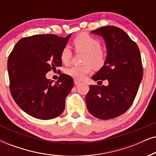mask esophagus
<instances>
[{
	"mask_svg": "<svg viewBox=\"0 0 156 156\" xmlns=\"http://www.w3.org/2000/svg\"><path fill=\"white\" fill-rule=\"evenodd\" d=\"M74 83L76 85H78V84L80 83V80H77V79H74Z\"/></svg>",
	"mask_w": 156,
	"mask_h": 156,
	"instance_id": "1",
	"label": "esophagus"
}]
</instances>
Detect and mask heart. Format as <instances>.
Wrapping results in <instances>:
<instances>
[{
    "mask_svg": "<svg viewBox=\"0 0 156 156\" xmlns=\"http://www.w3.org/2000/svg\"><path fill=\"white\" fill-rule=\"evenodd\" d=\"M76 52H85L82 66H73L66 70V73L77 80H82L90 73L93 66L100 68L105 64L106 53L101 48V43L98 39L86 33H81L73 40ZM73 51L68 45H66L60 52V59L62 63L68 65L72 60Z\"/></svg>",
    "mask_w": 156,
    "mask_h": 156,
    "instance_id": "obj_1",
    "label": "heart"
}]
</instances>
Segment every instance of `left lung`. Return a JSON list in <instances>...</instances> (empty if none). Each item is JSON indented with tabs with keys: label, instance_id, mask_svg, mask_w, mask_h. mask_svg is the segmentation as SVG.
<instances>
[{
	"label": "left lung",
	"instance_id": "8db88e82",
	"mask_svg": "<svg viewBox=\"0 0 156 156\" xmlns=\"http://www.w3.org/2000/svg\"><path fill=\"white\" fill-rule=\"evenodd\" d=\"M106 41L107 58L92 78L108 86L90 85L86 97L88 110L101 119H110L125 113L132 106L143 76L140 52L125 31L106 26L92 31ZM100 85V84H98Z\"/></svg>",
	"mask_w": 156,
	"mask_h": 156
}]
</instances>
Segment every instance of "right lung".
<instances>
[{"label": "right lung", "instance_id": "1", "mask_svg": "<svg viewBox=\"0 0 156 156\" xmlns=\"http://www.w3.org/2000/svg\"><path fill=\"white\" fill-rule=\"evenodd\" d=\"M67 37L39 34L16 43L8 59L9 87L19 107L31 117L47 120L63 112L66 98L73 87L72 77L61 73L55 84L46 73L62 66L60 52Z\"/></svg>", "mask_w": 156, "mask_h": 156}]
</instances>
